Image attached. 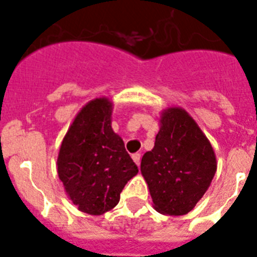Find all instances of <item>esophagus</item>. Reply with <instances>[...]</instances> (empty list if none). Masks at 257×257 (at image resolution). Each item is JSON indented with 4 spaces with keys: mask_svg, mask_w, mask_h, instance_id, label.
<instances>
[{
    "mask_svg": "<svg viewBox=\"0 0 257 257\" xmlns=\"http://www.w3.org/2000/svg\"><path fill=\"white\" fill-rule=\"evenodd\" d=\"M132 159H133V161H135V163H136L137 165H140V160H141V155H140V153H133Z\"/></svg>",
    "mask_w": 257,
    "mask_h": 257,
    "instance_id": "obj_1",
    "label": "esophagus"
}]
</instances>
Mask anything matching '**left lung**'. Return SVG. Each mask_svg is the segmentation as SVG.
Listing matches in <instances>:
<instances>
[{"label": "left lung", "instance_id": "1", "mask_svg": "<svg viewBox=\"0 0 257 257\" xmlns=\"http://www.w3.org/2000/svg\"><path fill=\"white\" fill-rule=\"evenodd\" d=\"M152 151L141 159L153 208L163 215H187L207 192L217 163L207 136L188 112L168 108Z\"/></svg>", "mask_w": 257, "mask_h": 257}]
</instances>
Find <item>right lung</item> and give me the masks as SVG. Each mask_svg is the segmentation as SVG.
<instances>
[{
  "label": "right lung",
  "instance_id": "right-lung-1",
  "mask_svg": "<svg viewBox=\"0 0 257 257\" xmlns=\"http://www.w3.org/2000/svg\"><path fill=\"white\" fill-rule=\"evenodd\" d=\"M112 102L89 101L77 113L61 143L58 177L78 211L102 215L120 201L125 184L139 172L124 141L112 129Z\"/></svg>",
  "mask_w": 257,
  "mask_h": 257
}]
</instances>
